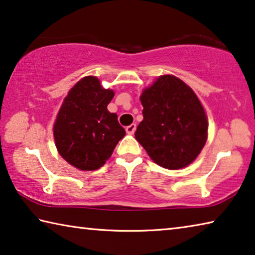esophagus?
Listing matches in <instances>:
<instances>
[{"label":"esophagus","instance_id":"esophagus-1","mask_svg":"<svg viewBox=\"0 0 255 255\" xmlns=\"http://www.w3.org/2000/svg\"><path fill=\"white\" fill-rule=\"evenodd\" d=\"M135 130H136V125L135 124H131V125H129V126L126 127V131H127L128 135H132V133L135 132Z\"/></svg>","mask_w":255,"mask_h":255}]
</instances>
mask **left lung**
<instances>
[{
	"label": "left lung",
	"mask_w": 255,
	"mask_h": 255,
	"mask_svg": "<svg viewBox=\"0 0 255 255\" xmlns=\"http://www.w3.org/2000/svg\"><path fill=\"white\" fill-rule=\"evenodd\" d=\"M143 122L137 141L153 161L179 170L193 162L205 146L208 122L195 92L180 79L159 76L140 96Z\"/></svg>",
	"instance_id": "8db88e82"
}]
</instances>
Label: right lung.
Returning <instances> with one entry per match:
<instances>
[{
  "mask_svg": "<svg viewBox=\"0 0 255 255\" xmlns=\"http://www.w3.org/2000/svg\"><path fill=\"white\" fill-rule=\"evenodd\" d=\"M114 96L97 77L86 76L63 102L54 125L55 143L62 157L77 169H100L126 135L117 115L107 109Z\"/></svg>",
  "mask_w": 255,
  "mask_h": 255,
  "instance_id": "1",
  "label": "right lung"
}]
</instances>
